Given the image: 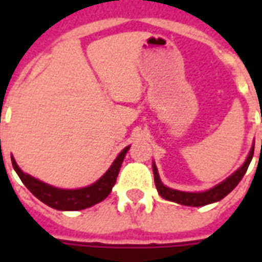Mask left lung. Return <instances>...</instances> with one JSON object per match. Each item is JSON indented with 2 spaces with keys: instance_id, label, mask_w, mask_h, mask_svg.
Listing matches in <instances>:
<instances>
[{
  "instance_id": "obj_1",
  "label": "left lung",
  "mask_w": 262,
  "mask_h": 262,
  "mask_svg": "<svg viewBox=\"0 0 262 262\" xmlns=\"http://www.w3.org/2000/svg\"><path fill=\"white\" fill-rule=\"evenodd\" d=\"M254 156V144L250 153H248L247 159L243 163L240 168H237L230 177H227L225 181H222L217 185H214L210 189L202 191V192H185V191H178V189H172V188L165 187L164 184L161 182L159 176V170L156 167V163H153V174H154V182H156V188L161 195V198H164L167 201L171 202L180 203V205H185V206H205L209 203L219 202L220 199H223L226 195L234 189L238 185V182L242 181V178L246 174L248 165L251 163Z\"/></svg>"
}]
</instances>
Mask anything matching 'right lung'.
<instances>
[{
    "label": "right lung",
    "instance_id": "1",
    "mask_svg": "<svg viewBox=\"0 0 262 262\" xmlns=\"http://www.w3.org/2000/svg\"><path fill=\"white\" fill-rule=\"evenodd\" d=\"M129 148L130 146L125 147L118 154V157L114 160V163L111 164L108 171L98 181L88 187L77 188V189H63V188L53 187V185H49L46 182L37 180L35 177L26 174L18 167L12 154H11V161H12L14 170L19 176L20 181L25 184V187L39 201H42L48 206L57 209V210H81V209L91 208L94 205L102 202L103 199L111 193L115 182H116V178H118V174H119L120 165L123 163V159H125Z\"/></svg>",
    "mask_w": 262,
    "mask_h": 262
}]
</instances>
